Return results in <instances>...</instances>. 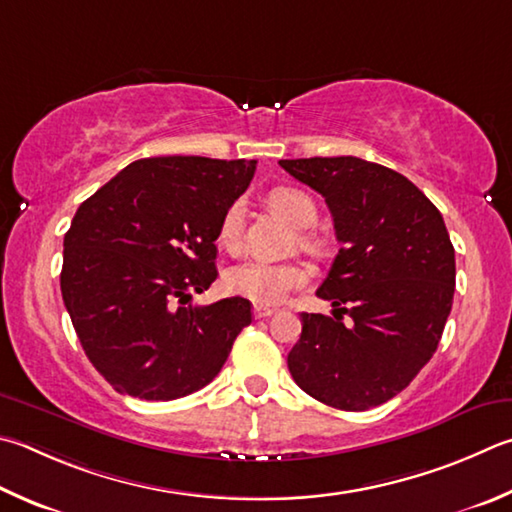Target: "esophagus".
Listing matches in <instances>:
<instances>
[{"mask_svg":"<svg viewBox=\"0 0 512 512\" xmlns=\"http://www.w3.org/2000/svg\"><path fill=\"white\" fill-rule=\"evenodd\" d=\"M275 313V309H268V306H255L253 309V315L257 320H262V318H271V315Z\"/></svg>","mask_w":512,"mask_h":512,"instance_id":"esophagus-1","label":"esophagus"}]
</instances>
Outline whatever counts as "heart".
Listing matches in <instances>:
<instances>
[{"instance_id": "b5f03b06", "label": "heart", "mask_w": 512, "mask_h": 512, "mask_svg": "<svg viewBox=\"0 0 512 512\" xmlns=\"http://www.w3.org/2000/svg\"><path fill=\"white\" fill-rule=\"evenodd\" d=\"M271 206L284 219L291 221L295 228H309L315 217H318V208H315L313 199L306 192L295 188L273 190ZM241 221H244V203L232 201L219 221V241L226 248L237 246ZM302 241L304 246H313V239L309 235H304ZM306 282H309V273L302 266L273 264L264 262V259H244V262L230 266L224 273V286L228 293L246 297V300L259 306L280 304L288 293L295 291V288H302Z\"/></svg>"}]
</instances>
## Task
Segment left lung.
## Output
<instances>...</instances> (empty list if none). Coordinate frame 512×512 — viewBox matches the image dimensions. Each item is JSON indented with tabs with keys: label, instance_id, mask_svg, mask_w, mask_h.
Returning a JSON list of instances; mask_svg holds the SVG:
<instances>
[{
	"label": "left lung",
	"instance_id": "obj_1",
	"mask_svg": "<svg viewBox=\"0 0 512 512\" xmlns=\"http://www.w3.org/2000/svg\"><path fill=\"white\" fill-rule=\"evenodd\" d=\"M280 165L322 194L340 241L315 291L331 302L333 318L300 315L288 371L336 410L383 405L434 356L452 309L457 268L441 212L403 174L356 156Z\"/></svg>",
	"mask_w": 512,
	"mask_h": 512
}]
</instances>
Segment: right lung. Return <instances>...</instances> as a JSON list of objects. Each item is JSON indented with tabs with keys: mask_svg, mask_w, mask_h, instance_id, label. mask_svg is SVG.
<instances>
[{
	"mask_svg": "<svg viewBox=\"0 0 512 512\" xmlns=\"http://www.w3.org/2000/svg\"><path fill=\"white\" fill-rule=\"evenodd\" d=\"M257 161L156 156L80 203L64 235L62 300L80 345L120 394L174 401L215 378L250 302L192 306L217 280L219 221Z\"/></svg>",
	"mask_w": 512,
	"mask_h": 512,
	"instance_id": "right-lung-1",
	"label": "right lung"
}]
</instances>
